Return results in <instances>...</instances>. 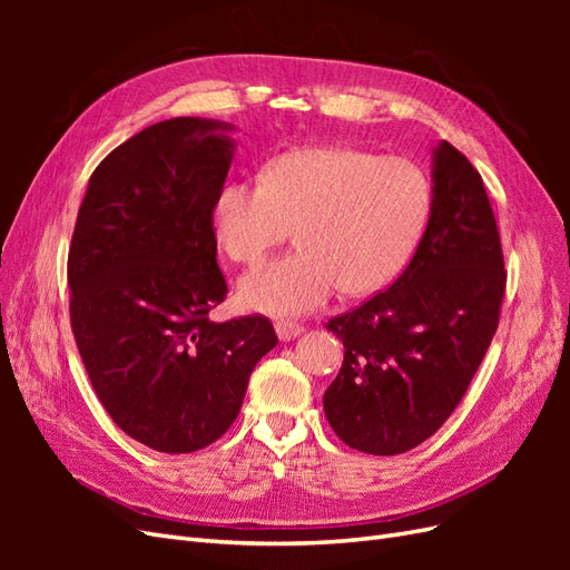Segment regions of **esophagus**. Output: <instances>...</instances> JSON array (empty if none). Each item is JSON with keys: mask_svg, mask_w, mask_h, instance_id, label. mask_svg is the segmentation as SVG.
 Instances as JSON below:
<instances>
[{"mask_svg": "<svg viewBox=\"0 0 570 570\" xmlns=\"http://www.w3.org/2000/svg\"><path fill=\"white\" fill-rule=\"evenodd\" d=\"M275 333H278L281 342H289V340H295L304 333V325L292 323V321H278V323H275Z\"/></svg>", "mask_w": 570, "mask_h": 570, "instance_id": "esophagus-1", "label": "esophagus"}]
</instances>
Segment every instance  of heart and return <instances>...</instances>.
<instances>
[{
  "instance_id": "b5f03b06",
  "label": "heart",
  "mask_w": 570,
  "mask_h": 570,
  "mask_svg": "<svg viewBox=\"0 0 570 570\" xmlns=\"http://www.w3.org/2000/svg\"><path fill=\"white\" fill-rule=\"evenodd\" d=\"M433 189L406 159L352 147H304L273 159L262 183L230 180L214 204L218 245L256 266L295 228L297 252L239 281L252 312L299 316L337 289L366 297L387 287L416 252Z\"/></svg>"
}]
</instances>
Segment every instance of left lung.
Wrapping results in <instances>:
<instances>
[{
  "label": "left lung",
  "mask_w": 570,
  "mask_h": 570,
  "mask_svg": "<svg viewBox=\"0 0 570 570\" xmlns=\"http://www.w3.org/2000/svg\"><path fill=\"white\" fill-rule=\"evenodd\" d=\"M507 287L502 243L473 164L433 149V206L416 254L385 292L327 321L344 361L323 394L352 450L392 456L452 416L485 356Z\"/></svg>",
  "instance_id": "1"
}]
</instances>
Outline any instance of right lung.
<instances>
[{"label": "right lung", "mask_w": 570, "mask_h": 570, "mask_svg": "<svg viewBox=\"0 0 570 570\" xmlns=\"http://www.w3.org/2000/svg\"><path fill=\"white\" fill-rule=\"evenodd\" d=\"M235 128L178 116L132 135L101 161L71 252V325L114 423L166 454L216 442L237 419L256 361L278 337L268 318L226 323L214 204Z\"/></svg>", "instance_id": "add662e5"}]
</instances>
